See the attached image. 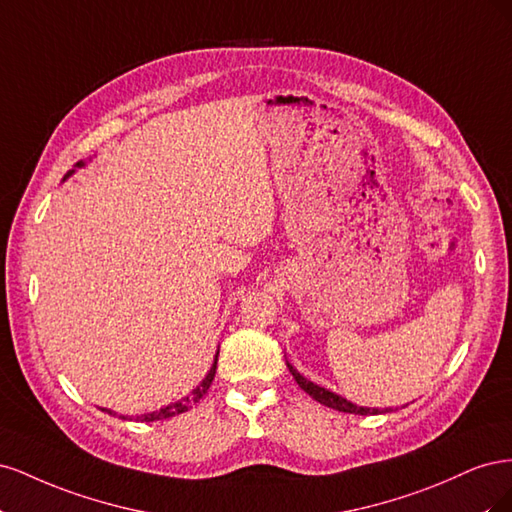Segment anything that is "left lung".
<instances>
[{"label": "left lung", "instance_id": "8db88e82", "mask_svg": "<svg viewBox=\"0 0 512 512\" xmlns=\"http://www.w3.org/2000/svg\"><path fill=\"white\" fill-rule=\"evenodd\" d=\"M286 365H288V369H290L292 378L297 380V384L301 386V389H303L309 397H312V399L320 401L322 406L333 408V410H339V412H348V414H378V408H363V406H356V404H352V401L344 399L342 395H337V393H333V391H329V389H324V386L314 384L312 380H307V378H305V376H301L299 371L294 369L288 361H286Z\"/></svg>", "mask_w": 512, "mask_h": 512}]
</instances>
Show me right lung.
I'll use <instances>...</instances> for the list:
<instances>
[{
	"mask_svg": "<svg viewBox=\"0 0 512 512\" xmlns=\"http://www.w3.org/2000/svg\"><path fill=\"white\" fill-rule=\"evenodd\" d=\"M85 166V162L81 160V162H76L74 164V168L72 170H68L66 173V177H64V181L74 173L76 168H83ZM218 354H220V350L215 352V359H213V365H211V369L207 371V376L203 378V382H200L196 389H192V393L190 395H185V397H181L179 401H175V404H168V406H164V408H160V410H156V412H147V414H141V416H136V421H141V423H151V421H162V418H170V416H177V414H181V412H188L194 404H198L200 399H203V395L209 391V386H211V382H213V378H215V369H218ZM104 412H108V414H117V412H113V410H106V408H102ZM119 418H123V421H126L128 416H123V414H119ZM132 421V418H130Z\"/></svg>",
	"mask_w": 512,
	"mask_h": 512,
	"instance_id": "1",
	"label": "right lung"
}]
</instances>
